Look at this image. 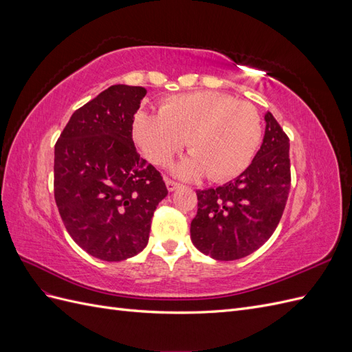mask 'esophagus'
Segmentation results:
<instances>
[{"instance_id":"esophagus-1","label":"esophagus","mask_w":352,"mask_h":352,"mask_svg":"<svg viewBox=\"0 0 352 352\" xmlns=\"http://www.w3.org/2000/svg\"><path fill=\"white\" fill-rule=\"evenodd\" d=\"M166 186H167V189L170 190V192H172V190H175L179 186V184L176 182V180H173V179L166 177Z\"/></svg>"}]
</instances>
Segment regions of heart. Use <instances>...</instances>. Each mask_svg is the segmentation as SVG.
Here are the masks:
<instances>
[{
	"label": "heart",
	"instance_id": "b5f03b06",
	"mask_svg": "<svg viewBox=\"0 0 352 352\" xmlns=\"http://www.w3.org/2000/svg\"><path fill=\"white\" fill-rule=\"evenodd\" d=\"M261 135V116L251 102L212 91L176 95L158 114L140 111L133 120V138L150 162L167 166L188 142L192 155L176 172L184 177L206 172L212 182L242 173Z\"/></svg>",
	"mask_w": 352,
	"mask_h": 352
}]
</instances>
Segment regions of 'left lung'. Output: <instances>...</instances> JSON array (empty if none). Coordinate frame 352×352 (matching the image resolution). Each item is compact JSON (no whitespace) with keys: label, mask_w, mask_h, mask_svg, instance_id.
Wrapping results in <instances>:
<instances>
[{"label":"left lung","mask_w":352,"mask_h":352,"mask_svg":"<svg viewBox=\"0 0 352 352\" xmlns=\"http://www.w3.org/2000/svg\"><path fill=\"white\" fill-rule=\"evenodd\" d=\"M264 119L261 148L247 170L225 185L197 190L190 239L214 260L247 257L269 241L282 219L291 188L289 138L270 111Z\"/></svg>","instance_id":"1"}]
</instances>
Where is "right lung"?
Returning a JSON list of instances; mask_svg holds the SVG:
<instances>
[{"label":"right lung","mask_w":352,"mask_h":352,"mask_svg":"<svg viewBox=\"0 0 352 352\" xmlns=\"http://www.w3.org/2000/svg\"><path fill=\"white\" fill-rule=\"evenodd\" d=\"M145 88L113 85L78 109L54 148V198L72 239L95 258L122 261L148 243L167 195L162 173L132 140Z\"/></svg>","instance_id":"1"}]
</instances>
